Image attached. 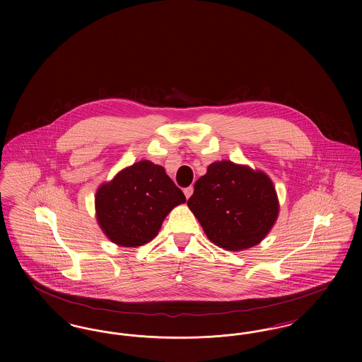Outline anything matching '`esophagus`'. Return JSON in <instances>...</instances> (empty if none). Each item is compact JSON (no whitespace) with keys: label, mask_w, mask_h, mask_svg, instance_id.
I'll use <instances>...</instances> for the list:
<instances>
[{"label":"esophagus","mask_w":362,"mask_h":362,"mask_svg":"<svg viewBox=\"0 0 362 362\" xmlns=\"http://www.w3.org/2000/svg\"><path fill=\"white\" fill-rule=\"evenodd\" d=\"M192 191H194V187L192 186H189V187H186V189H183V192H185V195H186V198L189 199V197L192 195Z\"/></svg>","instance_id":"1"}]
</instances>
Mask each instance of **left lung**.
I'll use <instances>...</instances> for the list:
<instances>
[{
	"instance_id": "8db88e82",
	"label": "left lung",
	"mask_w": 362,
	"mask_h": 362,
	"mask_svg": "<svg viewBox=\"0 0 362 362\" xmlns=\"http://www.w3.org/2000/svg\"><path fill=\"white\" fill-rule=\"evenodd\" d=\"M187 205L209 240L229 251L263 240L278 216L276 189L269 176L226 160L207 167Z\"/></svg>"
}]
</instances>
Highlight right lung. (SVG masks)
<instances>
[{
  "mask_svg": "<svg viewBox=\"0 0 362 362\" xmlns=\"http://www.w3.org/2000/svg\"><path fill=\"white\" fill-rule=\"evenodd\" d=\"M186 197L164 168L148 160L118 173L96 192V217L105 236L122 247L152 240Z\"/></svg>",
  "mask_w": 362,
  "mask_h": 362,
  "instance_id": "add662e5",
  "label": "right lung"
}]
</instances>
